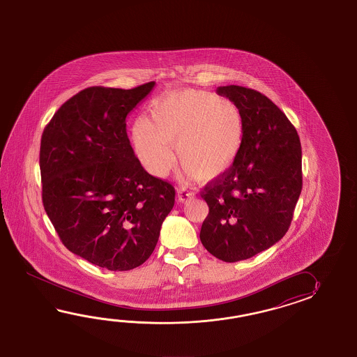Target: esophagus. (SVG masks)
<instances>
[{"label": "esophagus", "instance_id": "34e87169", "mask_svg": "<svg viewBox=\"0 0 357 357\" xmlns=\"http://www.w3.org/2000/svg\"><path fill=\"white\" fill-rule=\"evenodd\" d=\"M192 197H194V192H191V191H188V190H177V199H178V202H181V203H185V202H188V200H190V199H192Z\"/></svg>", "mask_w": 357, "mask_h": 357}]
</instances>
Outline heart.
I'll list each match as a JSON object with an SVG mask.
<instances>
[{"label":"heart","instance_id":"b5f03b06","mask_svg":"<svg viewBox=\"0 0 357 357\" xmlns=\"http://www.w3.org/2000/svg\"><path fill=\"white\" fill-rule=\"evenodd\" d=\"M241 111L229 99L211 91L183 89L153 102L151 120L132 123L137 158L151 174L163 178L176 166L197 181H211L235 165L243 143Z\"/></svg>","mask_w":357,"mask_h":357}]
</instances>
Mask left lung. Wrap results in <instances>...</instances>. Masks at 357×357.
Wrapping results in <instances>:
<instances>
[{
  "label": "left lung",
  "mask_w": 357,
  "mask_h": 357,
  "mask_svg": "<svg viewBox=\"0 0 357 357\" xmlns=\"http://www.w3.org/2000/svg\"><path fill=\"white\" fill-rule=\"evenodd\" d=\"M217 93L238 107L245 131L235 165L200 192L209 206L200 241L213 257L235 263L289 231L303 189V154L295 126L264 94L238 85Z\"/></svg>",
  "instance_id": "left-lung-1"
}]
</instances>
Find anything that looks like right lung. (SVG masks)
Segmentation results:
<instances>
[{"instance_id":"1","label":"right lung","mask_w":357,"mask_h":357,"mask_svg":"<svg viewBox=\"0 0 357 357\" xmlns=\"http://www.w3.org/2000/svg\"><path fill=\"white\" fill-rule=\"evenodd\" d=\"M154 82L132 89L91 86L66 100L40 140L42 200L62 243L108 271L142 266L175 204V189L145 171L126 117Z\"/></svg>"}]
</instances>
